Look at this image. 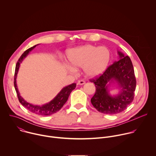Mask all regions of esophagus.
<instances>
[{"instance_id": "34e87169", "label": "esophagus", "mask_w": 156, "mask_h": 156, "mask_svg": "<svg viewBox=\"0 0 156 156\" xmlns=\"http://www.w3.org/2000/svg\"><path fill=\"white\" fill-rule=\"evenodd\" d=\"M84 84H85V81L83 80H79L78 81V84H79V85H83Z\"/></svg>"}]
</instances>
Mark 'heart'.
Masks as SVG:
<instances>
[{
	"mask_svg": "<svg viewBox=\"0 0 156 156\" xmlns=\"http://www.w3.org/2000/svg\"><path fill=\"white\" fill-rule=\"evenodd\" d=\"M68 59L72 66L69 69L75 72V68H83L86 76L96 78L103 74L109 65L110 52L105 47H96L91 44H86L70 49Z\"/></svg>",
	"mask_w": 156,
	"mask_h": 156,
	"instance_id": "heart-1",
	"label": "heart"
}]
</instances>
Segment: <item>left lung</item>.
<instances>
[{"label": "left lung", "instance_id": "obj_1", "mask_svg": "<svg viewBox=\"0 0 156 156\" xmlns=\"http://www.w3.org/2000/svg\"><path fill=\"white\" fill-rule=\"evenodd\" d=\"M119 60L115 61L105 72L90 81L96 86V93L91 102L99 112L105 114H117L125 110L133 102L136 81L130 58L118 51ZM111 85H116L118 94L109 93Z\"/></svg>", "mask_w": 156, "mask_h": 156}]
</instances>
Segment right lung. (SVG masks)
Here are the masks:
<instances>
[{
	"label": "right lung",
	"instance_id": "1",
	"mask_svg": "<svg viewBox=\"0 0 156 156\" xmlns=\"http://www.w3.org/2000/svg\"><path fill=\"white\" fill-rule=\"evenodd\" d=\"M37 45H38V44H37ZM37 45H35L33 47H31L30 49H27L25 52H24V53L21 55V56L18 59L16 65V67H15L14 86H15V90L17 94V96L18 98V100L20 102L21 104V105H23V106H24L26 108L30 110V112L34 114L42 115V116H46V115H50L54 114L60 110V108L63 106L65 102L67 101L70 93L73 90H75L76 84V83H73L69 86H66L63 87L61 90V91L57 94V96L52 101H51L48 103H46L42 105H34V104H30L22 98L20 96V92L18 90L17 84H16L17 74H18L20 66V64L21 63V62H23V60L25 59V58L27 57V55H28L30 52L36 48Z\"/></svg>",
	"mask_w": 156,
	"mask_h": 156
}]
</instances>
